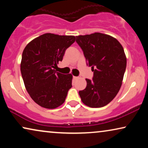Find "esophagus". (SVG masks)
<instances>
[{
    "instance_id": "1",
    "label": "esophagus",
    "mask_w": 148,
    "mask_h": 148,
    "mask_svg": "<svg viewBox=\"0 0 148 148\" xmlns=\"http://www.w3.org/2000/svg\"><path fill=\"white\" fill-rule=\"evenodd\" d=\"M73 80H76V79H78V77L73 76Z\"/></svg>"
}]
</instances>
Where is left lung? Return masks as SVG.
Listing matches in <instances>:
<instances>
[{"instance_id":"8db88e82","label":"left lung","mask_w":148,"mask_h":148,"mask_svg":"<svg viewBox=\"0 0 148 148\" xmlns=\"http://www.w3.org/2000/svg\"><path fill=\"white\" fill-rule=\"evenodd\" d=\"M87 65L94 72L92 79L79 92L82 101L91 108H100L110 102L118 94L127 66L124 49L112 36L101 33L76 36Z\"/></svg>"}]
</instances>
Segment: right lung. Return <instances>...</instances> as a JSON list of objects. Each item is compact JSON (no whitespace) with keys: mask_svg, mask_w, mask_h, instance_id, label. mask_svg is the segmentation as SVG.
Instances as JSON below:
<instances>
[{"mask_svg":"<svg viewBox=\"0 0 148 148\" xmlns=\"http://www.w3.org/2000/svg\"><path fill=\"white\" fill-rule=\"evenodd\" d=\"M75 41L73 36L48 33L35 38L23 50L22 78L30 97L40 106L56 108L65 100L72 87L73 76L56 72L54 69Z\"/></svg>","mask_w":148,"mask_h":148,"instance_id":"1","label":"right lung"}]
</instances>
